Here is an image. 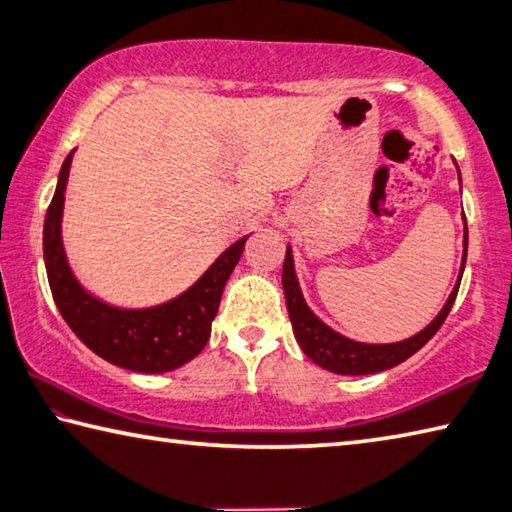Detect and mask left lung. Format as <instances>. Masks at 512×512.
Here are the masks:
<instances>
[{"instance_id":"obj_1","label":"left lung","mask_w":512,"mask_h":512,"mask_svg":"<svg viewBox=\"0 0 512 512\" xmlns=\"http://www.w3.org/2000/svg\"><path fill=\"white\" fill-rule=\"evenodd\" d=\"M465 257H467V228H465V253H463L461 275H458L456 287L452 293H449L443 311L431 320V325H427L422 332L411 336V339L400 341V343H388V345H370V343H357V341L345 339V336H341L339 332H334L332 327H327L323 320H320L314 311L307 307V302L300 293L296 271H293L291 248H287V257H284V266H282V287H284V296H287V309L293 325V334H296L302 352H305L311 361L318 363L320 368L339 372V375H372V372L388 370L397 366V363L406 361L411 354L418 352L433 334L438 332L440 325L445 323L449 309H452L456 300L458 287H461Z\"/></svg>"}]
</instances>
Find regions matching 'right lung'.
<instances>
[{"instance_id": "add662e5", "label": "right lung", "mask_w": 512, "mask_h": 512, "mask_svg": "<svg viewBox=\"0 0 512 512\" xmlns=\"http://www.w3.org/2000/svg\"><path fill=\"white\" fill-rule=\"evenodd\" d=\"M69 164H72V153L60 169L56 194L45 216V235H42L49 287L60 316L94 354L126 370L169 372L192 361L210 339L223 287L244 253L248 237H241L237 244L225 250L183 296L151 309L110 307L92 298L67 266L63 239H60V219H63Z\"/></svg>"}]
</instances>
